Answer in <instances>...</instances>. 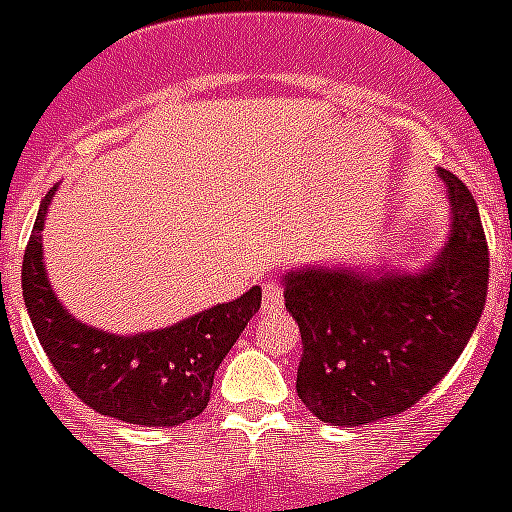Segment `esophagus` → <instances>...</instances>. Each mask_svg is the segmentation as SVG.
<instances>
[{
  "label": "esophagus",
  "mask_w": 512,
  "mask_h": 512,
  "mask_svg": "<svg viewBox=\"0 0 512 512\" xmlns=\"http://www.w3.org/2000/svg\"><path fill=\"white\" fill-rule=\"evenodd\" d=\"M284 307V289L276 281L263 284V313H278Z\"/></svg>",
  "instance_id": "esophagus-1"
}]
</instances>
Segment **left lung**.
Masks as SVG:
<instances>
[{"label":"left lung","instance_id":"1","mask_svg":"<svg viewBox=\"0 0 512 512\" xmlns=\"http://www.w3.org/2000/svg\"><path fill=\"white\" fill-rule=\"evenodd\" d=\"M447 242L415 270L305 265L284 276L302 334L299 400L328 426L405 413L450 371L484 313L489 249L479 207L450 170Z\"/></svg>","mask_w":512,"mask_h":512}]
</instances>
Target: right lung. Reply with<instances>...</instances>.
Listing matches in <instances>:
<instances>
[{"label":"right lung","mask_w":512,"mask_h":512,"mask_svg":"<svg viewBox=\"0 0 512 512\" xmlns=\"http://www.w3.org/2000/svg\"><path fill=\"white\" fill-rule=\"evenodd\" d=\"M54 191L41 199L23 255V299L54 371L78 400L115 421L181 426L197 418L210 402L218 365L260 310L263 289L252 286L234 302L141 334L86 326L62 307L44 265L41 231Z\"/></svg>","instance_id":"obj_1"}]
</instances>
